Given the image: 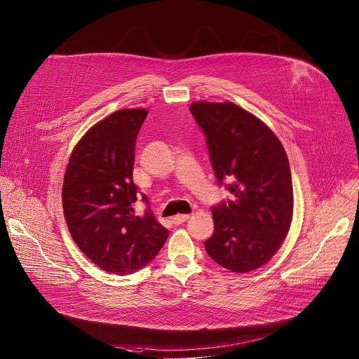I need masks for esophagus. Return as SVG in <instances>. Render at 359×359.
Instances as JSON below:
<instances>
[{
    "label": "esophagus",
    "mask_w": 359,
    "mask_h": 359,
    "mask_svg": "<svg viewBox=\"0 0 359 359\" xmlns=\"http://www.w3.org/2000/svg\"><path fill=\"white\" fill-rule=\"evenodd\" d=\"M189 217H190V215H187V214H184V215L173 216V217H172V223H173V224H182V223H184Z\"/></svg>",
    "instance_id": "obj_1"
}]
</instances>
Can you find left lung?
<instances>
[{"label":"left lung","mask_w":359,"mask_h":359,"mask_svg":"<svg viewBox=\"0 0 359 359\" xmlns=\"http://www.w3.org/2000/svg\"><path fill=\"white\" fill-rule=\"evenodd\" d=\"M190 111L207 136L217 183L231 182V200L212 207L205 250L230 272L258 269L278 252L292 219L286 151L262 121L230 101H197Z\"/></svg>","instance_id":"8db88e82"}]
</instances>
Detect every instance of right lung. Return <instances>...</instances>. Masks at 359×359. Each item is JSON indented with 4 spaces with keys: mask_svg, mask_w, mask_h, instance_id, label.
Returning a JSON list of instances; mask_svg holds the SVG:
<instances>
[{
    "mask_svg": "<svg viewBox=\"0 0 359 359\" xmlns=\"http://www.w3.org/2000/svg\"><path fill=\"white\" fill-rule=\"evenodd\" d=\"M148 112L121 109L95 123L73 148L62 187L64 215L74 243L98 268L130 275L148 265L169 231L148 210L135 212V148ZM148 205V198L142 194Z\"/></svg>",
    "mask_w": 359,
    "mask_h": 359,
    "instance_id": "add662e5",
    "label": "right lung"
}]
</instances>
